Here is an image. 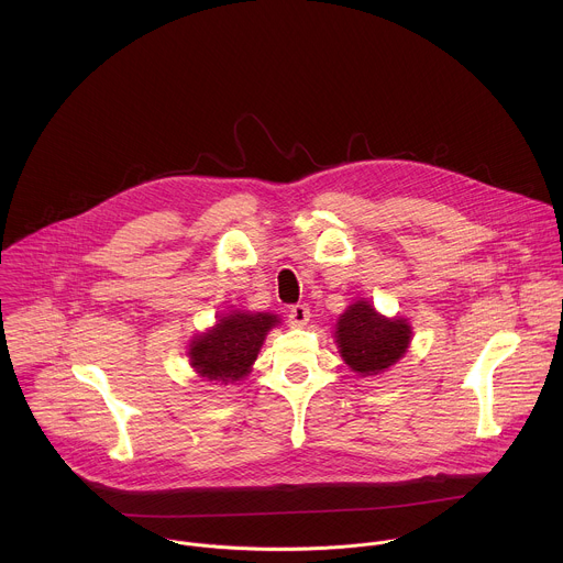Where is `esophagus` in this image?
<instances>
[{"mask_svg": "<svg viewBox=\"0 0 563 563\" xmlns=\"http://www.w3.org/2000/svg\"><path fill=\"white\" fill-rule=\"evenodd\" d=\"M289 324L291 327H305L307 322H309V318H311V311H309V307L307 305H294L291 309H289Z\"/></svg>", "mask_w": 563, "mask_h": 563, "instance_id": "1", "label": "esophagus"}]
</instances>
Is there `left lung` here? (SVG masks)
Masks as SVG:
<instances>
[{"label": "left lung", "mask_w": 563, "mask_h": 563, "mask_svg": "<svg viewBox=\"0 0 563 563\" xmlns=\"http://www.w3.org/2000/svg\"><path fill=\"white\" fill-rule=\"evenodd\" d=\"M404 318L388 320L368 302L357 300L338 320V344L344 362L362 375H377L399 362L410 344Z\"/></svg>", "instance_id": "1"}]
</instances>
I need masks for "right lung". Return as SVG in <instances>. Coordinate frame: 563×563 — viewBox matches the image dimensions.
Masks as SVG:
<instances>
[{"mask_svg":"<svg viewBox=\"0 0 563 563\" xmlns=\"http://www.w3.org/2000/svg\"><path fill=\"white\" fill-rule=\"evenodd\" d=\"M269 313H230L190 344V364L208 382L234 384L250 373L267 331L276 324Z\"/></svg>","mask_w":563,"mask_h":563,"instance_id":"obj_1","label":"right lung"}]
</instances>
